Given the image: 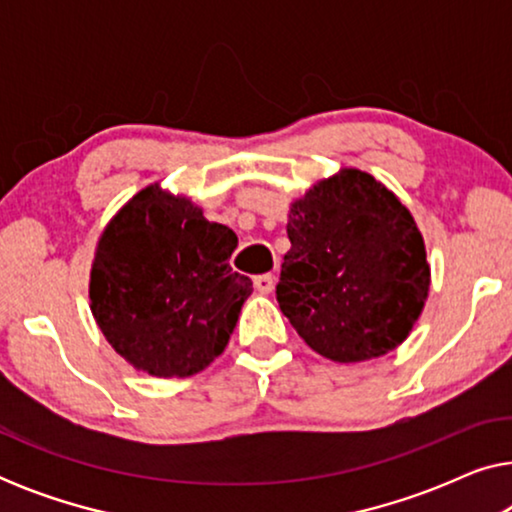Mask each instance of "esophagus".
<instances>
[{
    "label": "esophagus",
    "instance_id": "1",
    "mask_svg": "<svg viewBox=\"0 0 512 512\" xmlns=\"http://www.w3.org/2000/svg\"><path fill=\"white\" fill-rule=\"evenodd\" d=\"M254 286L261 293H272V289H275V275H272V272H265V275H256Z\"/></svg>",
    "mask_w": 512,
    "mask_h": 512
}]
</instances>
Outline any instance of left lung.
I'll use <instances>...</instances> for the list:
<instances>
[{
    "instance_id": "1",
    "label": "left lung",
    "mask_w": 512,
    "mask_h": 512,
    "mask_svg": "<svg viewBox=\"0 0 512 512\" xmlns=\"http://www.w3.org/2000/svg\"><path fill=\"white\" fill-rule=\"evenodd\" d=\"M277 303L314 352L368 361L408 338L429 296L422 233L361 170H340L291 205Z\"/></svg>"
}]
</instances>
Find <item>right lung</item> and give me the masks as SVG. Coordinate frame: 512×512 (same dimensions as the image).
<instances>
[{
	"label": "right lung",
	"instance_id": "add662e5",
	"mask_svg": "<svg viewBox=\"0 0 512 512\" xmlns=\"http://www.w3.org/2000/svg\"><path fill=\"white\" fill-rule=\"evenodd\" d=\"M237 235L186 198L149 186L100 237L90 310L109 345L137 370L188 377L223 349L254 291L233 272Z\"/></svg>",
	"mask_w": 512,
	"mask_h": 512
}]
</instances>
